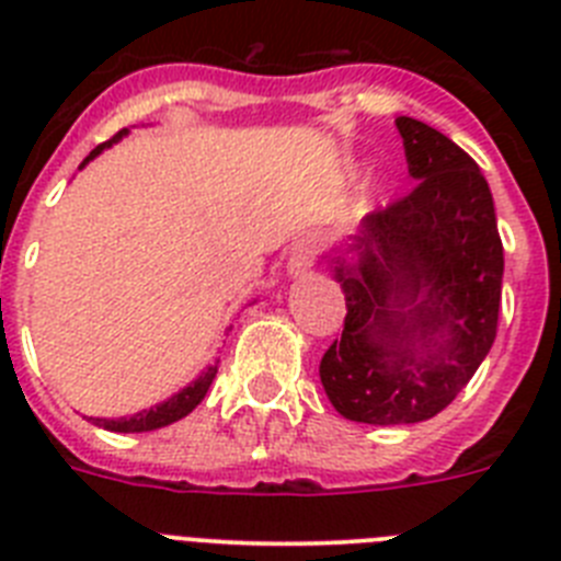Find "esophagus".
<instances>
[{
  "label": "esophagus",
  "instance_id": "1",
  "mask_svg": "<svg viewBox=\"0 0 561 561\" xmlns=\"http://www.w3.org/2000/svg\"><path fill=\"white\" fill-rule=\"evenodd\" d=\"M317 255H320V241H317V238H300V241L291 247L286 270H289V275H300V272L314 266Z\"/></svg>",
  "mask_w": 561,
  "mask_h": 561
}]
</instances>
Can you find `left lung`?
I'll list each match as a JSON object with an SVG mask.
<instances>
[{"label":"left lung","mask_w":561,"mask_h":561,"mask_svg":"<svg viewBox=\"0 0 561 561\" xmlns=\"http://www.w3.org/2000/svg\"><path fill=\"white\" fill-rule=\"evenodd\" d=\"M419 185L362 219L334 257L345 325L320 362L336 413L359 424H419L453 404L497 336L503 241L489 182L449 137L396 117Z\"/></svg>","instance_id":"8db88e82"}]
</instances>
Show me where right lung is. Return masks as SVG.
<instances>
[{
    "label": "right lung",
    "mask_w": 561,
    "mask_h": 561,
    "mask_svg": "<svg viewBox=\"0 0 561 561\" xmlns=\"http://www.w3.org/2000/svg\"><path fill=\"white\" fill-rule=\"evenodd\" d=\"M123 134H128V128H123V131H117L112 137V140L101 142L98 148H92L89 151L87 160L81 162V168L87 165L89 160H95L98 153L103 151V148H112L114 142L121 140ZM216 374H219V362H213V365H207L205 370H202V376L196 381H191L187 388H182L180 393H173L171 399L162 401V404H157V408L151 410H142V413H134V415H123V419H92L98 424V427L103 430H112V433H151V430H160V427H168V424H173V421L185 419L191 410H196V404H199L202 399H205V393L210 390L213 379H216Z\"/></svg>",
    "instance_id": "1"
}]
</instances>
